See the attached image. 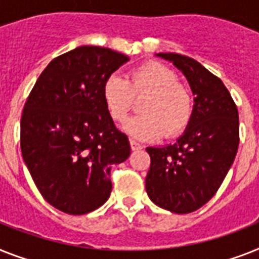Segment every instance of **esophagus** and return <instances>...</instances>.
Masks as SVG:
<instances>
[{"instance_id": "1", "label": "esophagus", "mask_w": 259, "mask_h": 259, "mask_svg": "<svg viewBox=\"0 0 259 259\" xmlns=\"http://www.w3.org/2000/svg\"><path fill=\"white\" fill-rule=\"evenodd\" d=\"M130 144H131V149L132 151H138V149H142V144H139L136 140H134V139H130Z\"/></svg>"}]
</instances>
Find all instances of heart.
Here are the masks:
<instances>
[{"label": "heart", "mask_w": 259, "mask_h": 259, "mask_svg": "<svg viewBox=\"0 0 259 259\" xmlns=\"http://www.w3.org/2000/svg\"><path fill=\"white\" fill-rule=\"evenodd\" d=\"M103 100L112 120L121 123L134 108L135 98L145 96L140 111L125 123V131L152 140L164 134L175 138L193 115V96L175 70L160 62H147L128 72V79L112 74L103 83Z\"/></svg>", "instance_id": "b5f03b06"}]
</instances>
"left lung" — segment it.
Listing matches in <instances>:
<instances>
[{
	"mask_svg": "<svg viewBox=\"0 0 259 259\" xmlns=\"http://www.w3.org/2000/svg\"><path fill=\"white\" fill-rule=\"evenodd\" d=\"M187 76L194 98L193 115L175 144L148 147L151 165L145 177L149 198L160 208L187 214L219 191L240 144L238 110L219 76L197 61L177 53H160Z\"/></svg>",
	"mask_w": 259,
	"mask_h": 259,
	"instance_id": "1",
	"label": "left lung"
}]
</instances>
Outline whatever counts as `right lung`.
Segmentation results:
<instances>
[{"instance_id": "add662e5", "label": "right lung", "mask_w": 259, "mask_h": 259, "mask_svg": "<svg viewBox=\"0 0 259 259\" xmlns=\"http://www.w3.org/2000/svg\"><path fill=\"white\" fill-rule=\"evenodd\" d=\"M128 57L80 46L54 58L27 96L21 151L42 197L67 214H86L108 200L112 164L131 147L103 100V83Z\"/></svg>"}]
</instances>
